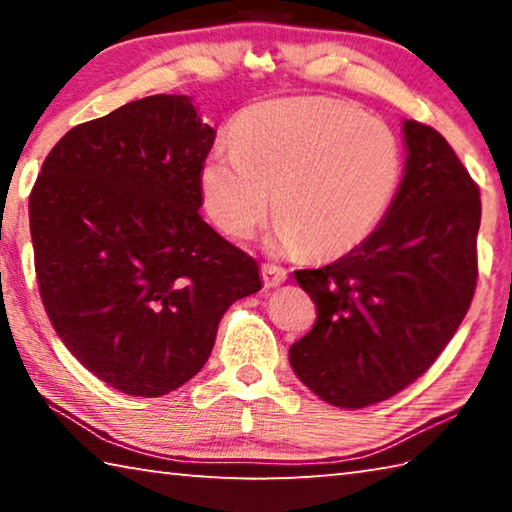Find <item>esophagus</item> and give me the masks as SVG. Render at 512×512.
Here are the masks:
<instances>
[{
  "instance_id": "1",
  "label": "esophagus",
  "mask_w": 512,
  "mask_h": 512,
  "mask_svg": "<svg viewBox=\"0 0 512 512\" xmlns=\"http://www.w3.org/2000/svg\"><path fill=\"white\" fill-rule=\"evenodd\" d=\"M287 271H284V268H280V266H275V264H264L262 266V280H264V284L268 289L271 287H280V284L287 280Z\"/></svg>"
}]
</instances>
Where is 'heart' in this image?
Masks as SVG:
<instances>
[{
    "instance_id": "obj_1",
    "label": "heart",
    "mask_w": 512,
    "mask_h": 512,
    "mask_svg": "<svg viewBox=\"0 0 512 512\" xmlns=\"http://www.w3.org/2000/svg\"><path fill=\"white\" fill-rule=\"evenodd\" d=\"M402 183L395 133L348 101L293 97L250 108L201 167L207 212L232 237H248L271 210L273 241L309 257L361 246Z\"/></svg>"
}]
</instances>
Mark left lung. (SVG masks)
<instances>
[{
	"label": "left lung",
	"instance_id": "1",
	"mask_svg": "<svg viewBox=\"0 0 512 512\" xmlns=\"http://www.w3.org/2000/svg\"><path fill=\"white\" fill-rule=\"evenodd\" d=\"M406 162L379 228L336 262L296 271L318 309L289 348L309 391L341 409L384 402L427 372L476 287L481 198L438 131L402 124Z\"/></svg>",
	"mask_w": 512,
	"mask_h": 512
}]
</instances>
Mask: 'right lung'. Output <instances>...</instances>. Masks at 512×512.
Listing matches in <instances>:
<instances>
[{"mask_svg": "<svg viewBox=\"0 0 512 512\" xmlns=\"http://www.w3.org/2000/svg\"><path fill=\"white\" fill-rule=\"evenodd\" d=\"M216 131L183 94L126 103L65 133L29 196L42 305L94 377L135 397L205 366L257 262L198 214Z\"/></svg>", "mask_w": 512, "mask_h": 512, "instance_id": "1", "label": "right lung"}]
</instances>
